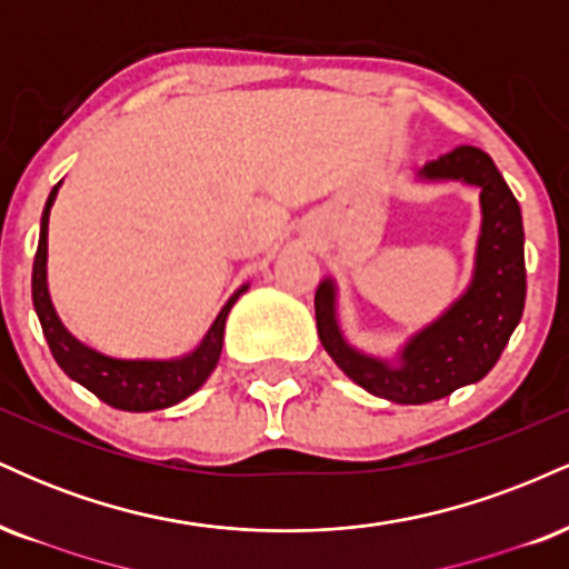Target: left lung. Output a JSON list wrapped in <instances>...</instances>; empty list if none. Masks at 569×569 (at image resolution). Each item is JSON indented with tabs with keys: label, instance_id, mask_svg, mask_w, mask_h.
<instances>
[{
	"label": "left lung",
	"instance_id": "obj_1",
	"mask_svg": "<svg viewBox=\"0 0 569 569\" xmlns=\"http://www.w3.org/2000/svg\"><path fill=\"white\" fill-rule=\"evenodd\" d=\"M417 176L481 189V234L466 293L417 331L396 361H385L345 339L337 321L335 280H321L316 291V323L326 352L352 382L396 403L439 401L487 377L519 326L527 297L521 208L492 158L476 147H457L426 162Z\"/></svg>",
	"mask_w": 569,
	"mask_h": 569
}]
</instances>
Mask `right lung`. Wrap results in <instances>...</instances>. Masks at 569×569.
<instances>
[{"instance_id":"obj_1","label":"right lung","mask_w":569,"mask_h":569,"mask_svg":"<svg viewBox=\"0 0 569 569\" xmlns=\"http://www.w3.org/2000/svg\"><path fill=\"white\" fill-rule=\"evenodd\" d=\"M58 187H61V181L53 187L48 202H44L42 221H39L34 272H31V299H34L37 318L42 323L44 339H48L56 363L67 371L71 380L80 382L82 388H88L90 393H96L103 403L114 409L154 411L184 401L217 369L221 342H224L227 316H230L232 305L238 302L240 293L248 289V283L240 286L227 299V305L221 307L217 321L206 331L202 342L192 352H187V356L168 358V361H154V358H141V361L136 358V361H130V358H112L88 348L61 323L48 291V221Z\"/></svg>"}]
</instances>
